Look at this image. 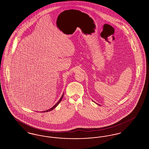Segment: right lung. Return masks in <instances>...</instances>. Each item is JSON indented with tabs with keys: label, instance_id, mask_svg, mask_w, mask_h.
<instances>
[{
	"label": "right lung",
	"instance_id": "right-lung-1",
	"mask_svg": "<svg viewBox=\"0 0 149 149\" xmlns=\"http://www.w3.org/2000/svg\"><path fill=\"white\" fill-rule=\"evenodd\" d=\"M63 96H64V94H63V95H62V96H61V98L59 99V100L56 103L54 106L52 107V108H51L50 109H48V110H46V111H43V112H49V111H52V110H53L55 108H56L57 106V105L60 103V102L62 100V99H63Z\"/></svg>",
	"mask_w": 149,
	"mask_h": 149
}]
</instances>
